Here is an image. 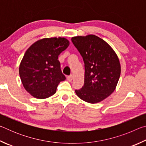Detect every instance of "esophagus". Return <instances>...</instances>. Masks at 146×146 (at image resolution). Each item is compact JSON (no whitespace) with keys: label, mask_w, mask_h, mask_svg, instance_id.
Returning a JSON list of instances; mask_svg holds the SVG:
<instances>
[{"label":"esophagus","mask_w":146,"mask_h":146,"mask_svg":"<svg viewBox=\"0 0 146 146\" xmlns=\"http://www.w3.org/2000/svg\"><path fill=\"white\" fill-rule=\"evenodd\" d=\"M73 75H70V76H67V79H68V80L69 81V82H71V81H72V80H73Z\"/></svg>","instance_id":"34e87169"}]
</instances>
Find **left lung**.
Here are the masks:
<instances>
[{
	"label": "left lung",
	"mask_w": 146,
	"mask_h": 146,
	"mask_svg": "<svg viewBox=\"0 0 146 146\" xmlns=\"http://www.w3.org/2000/svg\"><path fill=\"white\" fill-rule=\"evenodd\" d=\"M74 46L84 62V84L76 95L91 104L108 97L117 87L120 76V64L117 54L103 39L94 35L74 36Z\"/></svg>",
	"instance_id": "left-lung-1"
}]
</instances>
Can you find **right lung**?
Wrapping results in <instances>:
<instances>
[{"label": "right lung", "mask_w": 146, "mask_h": 146, "mask_svg": "<svg viewBox=\"0 0 146 146\" xmlns=\"http://www.w3.org/2000/svg\"><path fill=\"white\" fill-rule=\"evenodd\" d=\"M70 45L64 37L45 38L27 49L19 66V75L25 90L33 97L47 98L56 93L66 80L60 70L58 55Z\"/></svg>", "instance_id": "add662e5"}]
</instances>
